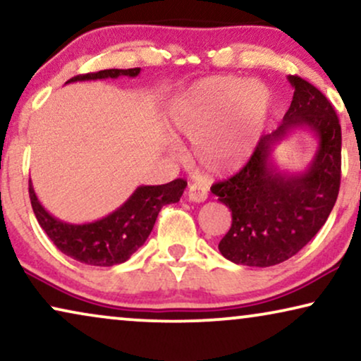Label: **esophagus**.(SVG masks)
I'll list each match as a JSON object with an SVG mask.
<instances>
[{"label": "esophagus", "instance_id": "esophagus-1", "mask_svg": "<svg viewBox=\"0 0 361 361\" xmlns=\"http://www.w3.org/2000/svg\"><path fill=\"white\" fill-rule=\"evenodd\" d=\"M187 197H189L190 202H205L207 197H209V192H207L205 185L190 184L189 190H187Z\"/></svg>", "mask_w": 361, "mask_h": 361}]
</instances>
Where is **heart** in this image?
<instances>
[{
	"mask_svg": "<svg viewBox=\"0 0 361 361\" xmlns=\"http://www.w3.org/2000/svg\"><path fill=\"white\" fill-rule=\"evenodd\" d=\"M269 108L271 93L264 83L210 77L171 103L167 121L176 135L194 142L197 161L205 169L221 174L248 159ZM166 142L174 154H182L174 136H167Z\"/></svg>",
	"mask_w": 361,
	"mask_h": 361,
	"instance_id": "b5f03b06",
	"label": "heart"
}]
</instances>
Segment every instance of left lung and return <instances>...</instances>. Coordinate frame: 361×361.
Here are the masks:
<instances>
[{
    "instance_id": "8db88e82",
    "label": "left lung",
    "mask_w": 361,
    "mask_h": 361,
    "mask_svg": "<svg viewBox=\"0 0 361 361\" xmlns=\"http://www.w3.org/2000/svg\"><path fill=\"white\" fill-rule=\"evenodd\" d=\"M283 123L261 136L253 156L238 174L212 185V194L231 212V228L219 243L231 263L268 268L289 259L327 221L340 189L342 130L325 95L298 75ZM294 130H309L318 141L316 154L302 173L281 171L276 145Z\"/></svg>"
}]
</instances>
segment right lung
<instances>
[{"mask_svg": "<svg viewBox=\"0 0 361 361\" xmlns=\"http://www.w3.org/2000/svg\"><path fill=\"white\" fill-rule=\"evenodd\" d=\"M140 72L141 68L137 67L108 68L77 75L66 83L118 77L135 78ZM185 187L184 179H176L162 185H140L115 212L90 224H68L49 214L39 202L31 180L29 197L39 225L63 255L90 266H113L125 263L140 246L145 245L162 207L179 202Z\"/></svg>", "mask_w": 361, "mask_h": 361, "instance_id": "1", "label": "right lung"}]
</instances>
